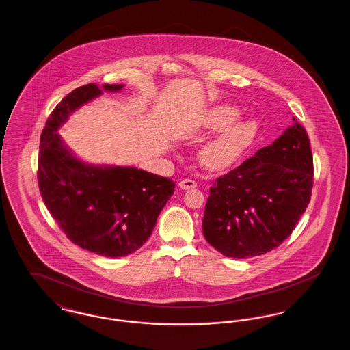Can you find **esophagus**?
<instances>
[{"label": "esophagus", "instance_id": "esophagus-1", "mask_svg": "<svg viewBox=\"0 0 350 350\" xmlns=\"http://www.w3.org/2000/svg\"><path fill=\"white\" fill-rule=\"evenodd\" d=\"M180 187L183 190H191V189H196L197 187V183H194L193 180H183L180 183Z\"/></svg>", "mask_w": 350, "mask_h": 350}]
</instances>
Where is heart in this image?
Here are the masks:
<instances>
[{"instance_id":"1","label":"heart","mask_w":350,"mask_h":350,"mask_svg":"<svg viewBox=\"0 0 350 350\" xmlns=\"http://www.w3.org/2000/svg\"><path fill=\"white\" fill-rule=\"evenodd\" d=\"M237 111L231 106L214 107L206 119V126L211 130H220L211 140L202 146L198 152L200 164L210 170H221L233 163L248 150L256 136V127L252 122H234Z\"/></svg>"}]
</instances>
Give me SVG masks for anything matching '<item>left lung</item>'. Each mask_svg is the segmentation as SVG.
<instances>
[{
    "label": "left lung",
    "mask_w": 350,
    "mask_h": 350,
    "mask_svg": "<svg viewBox=\"0 0 350 350\" xmlns=\"http://www.w3.org/2000/svg\"><path fill=\"white\" fill-rule=\"evenodd\" d=\"M293 119L273 144L210 187L202 228L221 254L247 258L277 248L306 211L314 183L312 152L306 130Z\"/></svg>",
    "instance_id": "8db88e82"
}]
</instances>
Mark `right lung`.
Returning <instances> with one entry per match:
<instances>
[{"mask_svg": "<svg viewBox=\"0 0 350 350\" xmlns=\"http://www.w3.org/2000/svg\"><path fill=\"white\" fill-rule=\"evenodd\" d=\"M123 86L88 83L70 92L46 122L38 160L42 198L62 231L73 244L106 257L131 254L150 239L174 183L137 167L83 163L56 131L103 90Z\"/></svg>", "mask_w": 350, "mask_h": 350, "instance_id": "1", "label": "right lung"}]
</instances>
